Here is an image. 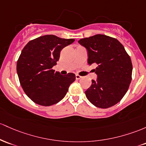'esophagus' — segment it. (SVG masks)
<instances>
[{
  "label": "esophagus",
  "mask_w": 146,
  "mask_h": 146,
  "mask_svg": "<svg viewBox=\"0 0 146 146\" xmlns=\"http://www.w3.org/2000/svg\"><path fill=\"white\" fill-rule=\"evenodd\" d=\"M82 78V76H80V75H78V74H76V80L80 79V78Z\"/></svg>",
  "instance_id": "esophagus-1"
}]
</instances>
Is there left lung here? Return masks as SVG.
Returning a JSON list of instances; mask_svg holds the SVG:
<instances>
[{"instance_id":"obj_1","label":"left lung","mask_w":146,"mask_h":146,"mask_svg":"<svg viewBox=\"0 0 146 146\" xmlns=\"http://www.w3.org/2000/svg\"><path fill=\"white\" fill-rule=\"evenodd\" d=\"M78 42L88 50V64L97 65L94 70L97 79L86 91L87 99L100 108L112 107L122 99L132 81L130 56L117 39L104 34Z\"/></svg>"}]
</instances>
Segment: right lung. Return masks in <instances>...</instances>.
I'll use <instances>...</instances> for the list:
<instances>
[{
  "label": "right lung",
  "mask_w": 146,
  "mask_h": 146,
  "mask_svg": "<svg viewBox=\"0 0 146 146\" xmlns=\"http://www.w3.org/2000/svg\"><path fill=\"white\" fill-rule=\"evenodd\" d=\"M74 39L45 35L30 40L23 49L16 65L19 81L27 96L36 104L50 106L64 98L75 74L61 75L52 68L62 49Z\"/></svg>",
  "instance_id": "add662e5"
}]
</instances>
